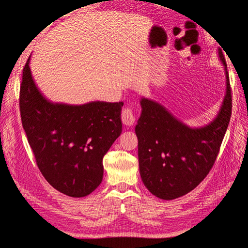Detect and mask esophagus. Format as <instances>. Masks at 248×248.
Masks as SVG:
<instances>
[{"label": "esophagus", "mask_w": 248, "mask_h": 248, "mask_svg": "<svg viewBox=\"0 0 248 248\" xmlns=\"http://www.w3.org/2000/svg\"><path fill=\"white\" fill-rule=\"evenodd\" d=\"M121 119H122L123 124L126 126H131L134 124V122H136V116H134L132 109L129 108H125L122 110Z\"/></svg>", "instance_id": "34e87169"}]
</instances>
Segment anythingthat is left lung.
<instances>
[{"mask_svg":"<svg viewBox=\"0 0 248 248\" xmlns=\"http://www.w3.org/2000/svg\"><path fill=\"white\" fill-rule=\"evenodd\" d=\"M226 95L216 118L208 125L191 128L154 100L140 99L141 114L136 126L140 174L148 190L161 200L188 193L206 178L218 155L232 115V94L227 63Z\"/></svg>","mask_w":248,"mask_h":248,"instance_id":"8db88e82","label":"left lung"}]
</instances>
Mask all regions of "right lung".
<instances>
[{
  "mask_svg": "<svg viewBox=\"0 0 248 248\" xmlns=\"http://www.w3.org/2000/svg\"><path fill=\"white\" fill-rule=\"evenodd\" d=\"M30 59L22 70L19 108L37 166L58 191L86 197L101 183L103 156L122 132L123 102H51L36 86Z\"/></svg>",
  "mask_w": 248,
  "mask_h": 248,
  "instance_id": "add662e5",
  "label": "right lung"
}]
</instances>
